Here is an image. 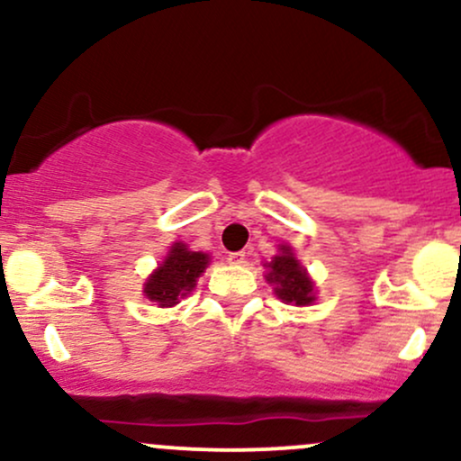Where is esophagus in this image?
Segmentation results:
<instances>
[{
	"instance_id": "esophagus-1",
	"label": "esophagus",
	"mask_w": 461,
	"mask_h": 461,
	"mask_svg": "<svg viewBox=\"0 0 461 461\" xmlns=\"http://www.w3.org/2000/svg\"><path fill=\"white\" fill-rule=\"evenodd\" d=\"M227 260H230V264H245V260H247V253H245V251L230 253V258H227Z\"/></svg>"
}]
</instances>
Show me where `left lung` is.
I'll return each instance as SVG.
<instances>
[{"label":"left lung","mask_w":461,"mask_h":461,"mask_svg":"<svg viewBox=\"0 0 461 461\" xmlns=\"http://www.w3.org/2000/svg\"><path fill=\"white\" fill-rule=\"evenodd\" d=\"M267 267V282L275 285V294L284 303L310 305L316 299L314 282L308 277L305 268L301 267V262L294 258L293 249L288 245L279 247V253Z\"/></svg>","instance_id":"8db88e82"}]
</instances>
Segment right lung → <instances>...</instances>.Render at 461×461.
I'll return each mask as SVG.
<instances>
[{
	"instance_id": "1",
	"label": "right lung",
	"mask_w": 461,
	"mask_h": 461,
	"mask_svg": "<svg viewBox=\"0 0 461 461\" xmlns=\"http://www.w3.org/2000/svg\"><path fill=\"white\" fill-rule=\"evenodd\" d=\"M208 262V253L190 251L184 242H176L160 267L149 275L142 293L160 308H173L197 285V277L205 271Z\"/></svg>"
}]
</instances>
